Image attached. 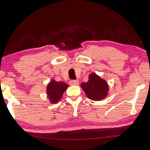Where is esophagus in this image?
<instances>
[{"label": "esophagus", "instance_id": "obj_1", "mask_svg": "<svg viewBox=\"0 0 150 150\" xmlns=\"http://www.w3.org/2000/svg\"><path fill=\"white\" fill-rule=\"evenodd\" d=\"M69 83L71 85H78L79 83V81L78 80H71L70 81Z\"/></svg>", "mask_w": 150, "mask_h": 150}]
</instances>
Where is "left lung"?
Segmentation results:
<instances>
[{"label":"left lung","mask_w":150,"mask_h":150,"mask_svg":"<svg viewBox=\"0 0 150 150\" xmlns=\"http://www.w3.org/2000/svg\"><path fill=\"white\" fill-rule=\"evenodd\" d=\"M81 87L89 99L94 101H100L109 94V85L106 81L95 73L89 75L88 81L83 83Z\"/></svg>","instance_id":"8db88e82"}]
</instances>
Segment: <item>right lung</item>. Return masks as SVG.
<instances>
[{
    "mask_svg": "<svg viewBox=\"0 0 150 150\" xmlns=\"http://www.w3.org/2000/svg\"><path fill=\"white\" fill-rule=\"evenodd\" d=\"M69 86L67 84L62 81L52 79L47 86V98L51 103H56L62 99L64 92Z\"/></svg>",
    "mask_w": 150,
    "mask_h": 150,
    "instance_id": "obj_1",
    "label": "right lung"
}]
</instances>
